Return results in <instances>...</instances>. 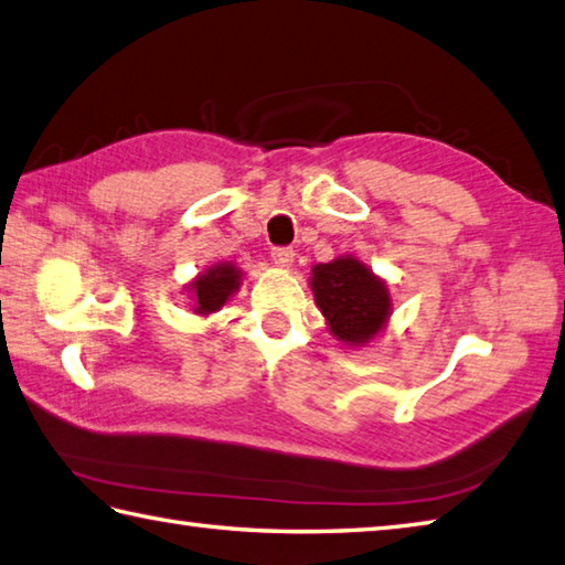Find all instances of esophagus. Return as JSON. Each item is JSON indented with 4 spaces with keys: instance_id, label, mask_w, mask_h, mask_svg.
Instances as JSON below:
<instances>
[{
    "instance_id": "esophagus-1",
    "label": "esophagus",
    "mask_w": 565,
    "mask_h": 565,
    "mask_svg": "<svg viewBox=\"0 0 565 565\" xmlns=\"http://www.w3.org/2000/svg\"><path fill=\"white\" fill-rule=\"evenodd\" d=\"M270 258H273L275 263H278V266L290 268L292 260H295V250L287 248V246H275V248L270 250Z\"/></svg>"
}]
</instances>
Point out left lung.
<instances>
[{"label": "left lung", "mask_w": 565, "mask_h": 565, "mask_svg": "<svg viewBox=\"0 0 565 565\" xmlns=\"http://www.w3.org/2000/svg\"><path fill=\"white\" fill-rule=\"evenodd\" d=\"M317 307L337 339L367 343L390 315L387 287L353 258L321 263L312 270Z\"/></svg>", "instance_id": "8db88e82"}]
</instances>
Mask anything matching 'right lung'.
Here are the masks:
<instances>
[{"label": "right lung", "instance_id": "1", "mask_svg": "<svg viewBox=\"0 0 565 565\" xmlns=\"http://www.w3.org/2000/svg\"><path fill=\"white\" fill-rule=\"evenodd\" d=\"M238 270L232 266H216L200 275V278L192 282L194 309H198V315H212L218 307H224L228 295L238 287Z\"/></svg>", "mask_w": 565, "mask_h": 565}]
</instances>
